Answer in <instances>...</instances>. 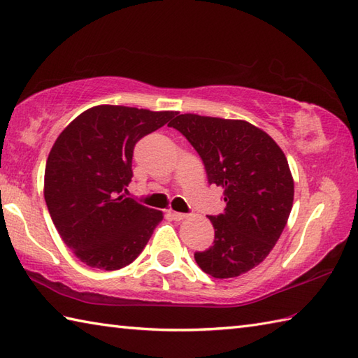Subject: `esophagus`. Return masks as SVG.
<instances>
[{"instance_id": "34e87169", "label": "esophagus", "mask_w": 358, "mask_h": 358, "mask_svg": "<svg viewBox=\"0 0 358 358\" xmlns=\"http://www.w3.org/2000/svg\"><path fill=\"white\" fill-rule=\"evenodd\" d=\"M171 215L173 220H177V222H181V220L187 218V214H183V212H172Z\"/></svg>"}]
</instances>
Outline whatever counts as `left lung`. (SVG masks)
<instances>
[{
    "mask_svg": "<svg viewBox=\"0 0 358 358\" xmlns=\"http://www.w3.org/2000/svg\"><path fill=\"white\" fill-rule=\"evenodd\" d=\"M203 159L209 185L224 189V212L209 215L214 246L195 262L215 278L238 277L275 246L294 201V180L283 150L262 129L243 120L181 113L169 123Z\"/></svg>",
    "mask_w": 358,
    "mask_h": 358,
    "instance_id": "1",
    "label": "left lung"
}]
</instances>
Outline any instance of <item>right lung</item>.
<instances>
[{"label":"right lung","instance_id":"add662e5","mask_svg":"<svg viewBox=\"0 0 358 358\" xmlns=\"http://www.w3.org/2000/svg\"><path fill=\"white\" fill-rule=\"evenodd\" d=\"M177 112L95 106L59 134L45 163L44 200L59 237L80 262L117 271L148 245L163 212L126 196L134 148Z\"/></svg>","mask_w":358,"mask_h":358}]
</instances>
